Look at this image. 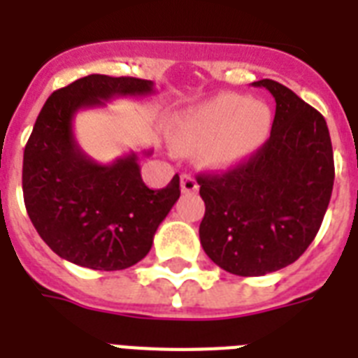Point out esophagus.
I'll use <instances>...</instances> for the list:
<instances>
[{
  "label": "esophagus",
  "mask_w": 358,
  "mask_h": 358,
  "mask_svg": "<svg viewBox=\"0 0 358 358\" xmlns=\"http://www.w3.org/2000/svg\"><path fill=\"white\" fill-rule=\"evenodd\" d=\"M180 187H182V193H185V195H193V193L199 191V182H196L195 176H191V174H182Z\"/></svg>",
  "instance_id": "34e87169"
}]
</instances>
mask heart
Listing matches in <instances>:
<instances>
[{
  "label": "heart",
  "mask_w": 358,
  "mask_h": 358,
  "mask_svg": "<svg viewBox=\"0 0 358 358\" xmlns=\"http://www.w3.org/2000/svg\"><path fill=\"white\" fill-rule=\"evenodd\" d=\"M273 113L264 102H249L238 94H221L180 115L174 141L185 150H198L202 163L232 169L247 162L266 145Z\"/></svg>",
  "instance_id": "heart-1"
}]
</instances>
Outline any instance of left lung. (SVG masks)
Masks as SVG:
<instances>
[{"label":"left lung","instance_id":"obj_1","mask_svg":"<svg viewBox=\"0 0 358 358\" xmlns=\"http://www.w3.org/2000/svg\"><path fill=\"white\" fill-rule=\"evenodd\" d=\"M271 135L255 156L223 174H201L206 204L199 236L212 262L239 277L294 264L314 241L334 184L331 135L320 111L278 81Z\"/></svg>","mask_w":358,"mask_h":358}]
</instances>
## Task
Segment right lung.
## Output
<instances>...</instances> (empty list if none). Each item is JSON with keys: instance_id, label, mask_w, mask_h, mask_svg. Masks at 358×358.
Returning a JSON list of instances; mask_svg holds the SVG:
<instances>
[{"instance_id": "right-lung-1", "label": "right lung", "mask_w": 358, "mask_h": 358, "mask_svg": "<svg viewBox=\"0 0 358 358\" xmlns=\"http://www.w3.org/2000/svg\"><path fill=\"white\" fill-rule=\"evenodd\" d=\"M148 94H154L148 80L91 74L53 92L36 117L24 150L25 210L48 247L76 266L119 271L143 260L178 201V174L154 191L141 178L135 152L102 165L74 137V117L81 109Z\"/></svg>"}]
</instances>
